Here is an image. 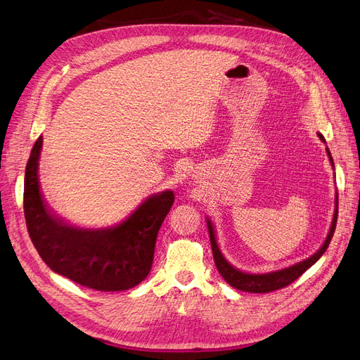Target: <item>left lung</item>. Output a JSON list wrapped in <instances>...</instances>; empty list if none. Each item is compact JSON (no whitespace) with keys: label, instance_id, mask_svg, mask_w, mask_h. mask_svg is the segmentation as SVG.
Instances as JSON below:
<instances>
[{"label":"left lung","instance_id":"left-lung-1","mask_svg":"<svg viewBox=\"0 0 360 360\" xmlns=\"http://www.w3.org/2000/svg\"><path fill=\"white\" fill-rule=\"evenodd\" d=\"M320 141L323 143H326V141H324L323 134L317 133ZM326 153H328V157H329V161L332 167L335 169L333 166V158L330 155V150L329 148H326ZM336 218H338V193L335 194V211H333V218H332V223H330V229H329V233L326 236V240L323 242V245L312 254V256H309L308 259L299 262V263H295L292 266H288V268H284V269H278V271H274V272H268V274H250V272H243V271H239L236 269L233 264H230L226 257L223 256L221 250H219L218 247V242H217V236H215V227L211 221V218L207 217L206 218V224H207V230H210V238H211V247H212V254H214V262H215V266L219 272V275H221L226 283L230 284L231 287H235L238 290H242V292H248V293H269V292H274V290H278V288H283L288 284H292L295 280H297V278L302 275L307 269H309L312 264H314L323 254L324 251L328 250L329 243L332 240V236H333V231H335V227H336Z\"/></svg>","mask_w":360,"mask_h":360}]
</instances>
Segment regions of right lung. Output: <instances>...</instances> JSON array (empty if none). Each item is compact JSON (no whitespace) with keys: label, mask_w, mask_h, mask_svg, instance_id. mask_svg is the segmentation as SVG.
Listing matches in <instances>:
<instances>
[{"label":"right lung","mask_w":360,"mask_h":360,"mask_svg":"<svg viewBox=\"0 0 360 360\" xmlns=\"http://www.w3.org/2000/svg\"><path fill=\"white\" fill-rule=\"evenodd\" d=\"M40 136L25 169L24 212L30 238L49 268L80 285L98 292H122L141 284L154 260L158 230L175 202L170 190L149 195L121 223L75 227L53 215L39 184Z\"/></svg>","instance_id":"add662e5"}]
</instances>
